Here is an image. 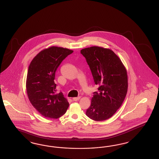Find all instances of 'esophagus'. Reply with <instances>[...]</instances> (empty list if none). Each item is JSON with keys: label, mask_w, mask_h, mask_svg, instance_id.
<instances>
[{"label": "esophagus", "mask_w": 159, "mask_h": 159, "mask_svg": "<svg viewBox=\"0 0 159 159\" xmlns=\"http://www.w3.org/2000/svg\"><path fill=\"white\" fill-rule=\"evenodd\" d=\"M80 99V97L79 96V97H77V98H73V101H78Z\"/></svg>", "instance_id": "34e87169"}]
</instances>
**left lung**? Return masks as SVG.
<instances>
[{"instance_id": "8db88e82", "label": "left lung", "mask_w": 159, "mask_h": 159, "mask_svg": "<svg viewBox=\"0 0 159 159\" xmlns=\"http://www.w3.org/2000/svg\"><path fill=\"white\" fill-rule=\"evenodd\" d=\"M80 53L86 58L95 84L99 86L86 114L93 120H107L125 99L128 88L126 68L111 50L92 46L81 50Z\"/></svg>"}]
</instances>
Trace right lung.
I'll return each mask as SVG.
<instances>
[{
  "instance_id": "1",
  "label": "right lung",
  "mask_w": 159,
  "mask_h": 159,
  "mask_svg": "<svg viewBox=\"0 0 159 159\" xmlns=\"http://www.w3.org/2000/svg\"><path fill=\"white\" fill-rule=\"evenodd\" d=\"M73 52L52 46L43 50L32 60L28 69L26 91L33 107L45 117L57 119L69 106L63 93H56L55 73L61 61Z\"/></svg>"
}]
</instances>
